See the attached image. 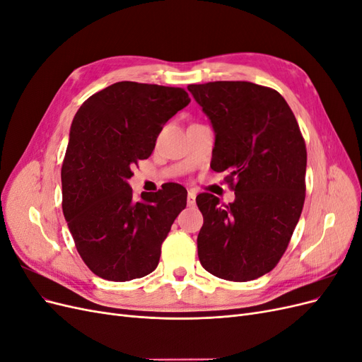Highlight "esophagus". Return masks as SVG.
Masks as SVG:
<instances>
[{"mask_svg":"<svg viewBox=\"0 0 362 362\" xmlns=\"http://www.w3.org/2000/svg\"><path fill=\"white\" fill-rule=\"evenodd\" d=\"M194 202H196V192L189 190V193H187V205L193 206Z\"/></svg>","mask_w":362,"mask_h":362,"instance_id":"1","label":"esophagus"}]
</instances>
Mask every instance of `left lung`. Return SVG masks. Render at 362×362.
Instances as JSON below:
<instances>
[{"label":"left lung","mask_w":362,"mask_h":362,"mask_svg":"<svg viewBox=\"0 0 362 362\" xmlns=\"http://www.w3.org/2000/svg\"><path fill=\"white\" fill-rule=\"evenodd\" d=\"M211 120V169L226 172L235 201L196 196L204 216L198 257L211 275L246 282L279 262L305 202L306 146L281 93L249 81L190 84Z\"/></svg>","instance_id":"left-lung-1"}]
</instances>
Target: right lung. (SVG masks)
Instances as JSON below:
<instances>
[{
    "mask_svg": "<svg viewBox=\"0 0 362 362\" xmlns=\"http://www.w3.org/2000/svg\"><path fill=\"white\" fill-rule=\"evenodd\" d=\"M189 103L181 87L119 81L87 98L72 120L63 214L80 257L103 279L125 282L158 266L187 190L168 182L134 201L128 180L133 164L152 154L163 125Z\"/></svg>",
    "mask_w": 362,
    "mask_h": 362,
    "instance_id": "right-lung-1",
    "label": "right lung"
}]
</instances>
